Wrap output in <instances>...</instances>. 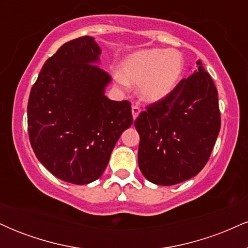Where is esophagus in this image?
Returning <instances> with one entry per match:
<instances>
[{
  "instance_id": "esophagus-1",
  "label": "esophagus",
  "mask_w": 248,
  "mask_h": 248,
  "mask_svg": "<svg viewBox=\"0 0 248 248\" xmlns=\"http://www.w3.org/2000/svg\"><path fill=\"white\" fill-rule=\"evenodd\" d=\"M140 107L138 106V105H133L132 106V114H133V119L135 120L136 118H138L139 114H140Z\"/></svg>"
}]
</instances>
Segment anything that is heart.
Here are the masks:
<instances>
[{
    "mask_svg": "<svg viewBox=\"0 0 248 248\" xmlns=\"http://www.w3.org/2000/svg\"><path fill=\"white\" fill-rule=\"evenodd\" d=\"M184 61L176 50L149 49L130 56L116 73L119 86L139 85V95L146 102H156L172 92L181 79Z\"/></svg>",
    "mask_w": 248,
    "mask_h": 248,
    "instance_id": "obj_1",
    "label": "heart"
}]
</instances>
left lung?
I'll use <instances>...</instances> for the list:
<instances>
[{"instance_id":"obj_1","label":"left lung","mask_w":248,"mask_h":248,"mask_svg":"<svg viewBox=\"0 0 248 248\" xmlns=\"http://www.w3.org/2000/svg\"><path fill=\"white\" fill-rule=\"evenodd\" d=\"M197 66L169 95L146 106L134 122L140 134L139 167L157 186H173L197 175L218 138L217 88L201 61Z\"/></svg>"}]
</instances>
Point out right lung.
I'll return each instance as SVG.
<instances>
[{"label":"right lung","instance_id":"right-lung-1","mask_svg":"<svg viewBox=\"0 0 248 248\" xmlns=\"http://www.w3.org/2000/svg\"><path fill=\"white\" fill-rule=\"evenodd\" d=\"M100 52L90 36L65 43L43 65L28 101L36 157L56 177L78 186L100 177L133 124L130 102L104 94L110 76L95 64Z\"/></svg>","mask_w":248,"mask_h":248}]
</instances>
